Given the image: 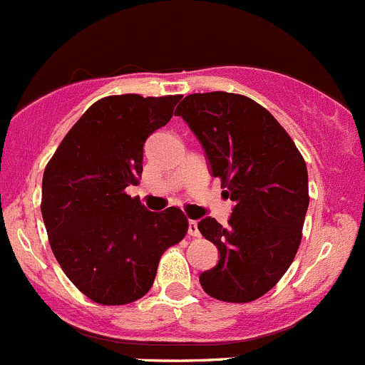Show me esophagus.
Segmentation results:
<instances>
[{"label": "esophagus", "instance_id": "obj_1", "mask_svg": "<svg viewBox=\"0 0 365 365\" xmlns=\"http://www.w3.org/2000/svg\"><path fill=\"white\" fill-rule=\"evenodd\" d=\"M189 235H190V237H200V227H197V220H189Z\"/></svg>", "mask_w": 365, "mask_h": 365}]
</instances>
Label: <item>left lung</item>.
Listing matches in <instances>:
<instances>
[{
    "instance_id": "obj_1",
    "label": "left lung",
    "mask_w": 365,
    "mask_h": 365,
    "mask_svg": "<svg viewBox=\"0 0 365 365\" xmlns=\"http://www.w3.org/2000/svg\"><path fill=\"white\" fill-rule=\"evenodd\" d=\"M175 114L235 201L227 227L212 217L197 224L219 249V263L200 275L201 286L217 300H256L277 284L300 245L309 206L305 162L281 123L244 95L194 93Z\"/></svg>"
}]
</instances>
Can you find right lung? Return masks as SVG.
<instances>
[{
	"label": "right lung",
	"instance_id": "obj_1",
	"mask_svg": "<svg viewBox=\"0 0 365 365\" xmlns=\"http://www.w3.org/2000/svg\"><path fill=\"white\" fill-rule=\"evenodd\" d=\"M180 95H113L68 130L42 180V217L65 275L102 305L150 292L164 251L187 233L182 210L150 212L125 189L138 185L143 148L173 116Z\"/></svg>",
	"mask_w": 365,
	"mask_h": 365
}]
</instances>
